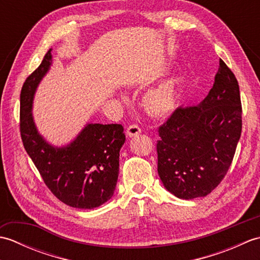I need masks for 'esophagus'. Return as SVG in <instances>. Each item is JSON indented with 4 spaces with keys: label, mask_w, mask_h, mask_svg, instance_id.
Wrapping results in <instances>:
<instances>
[{
    "label": "esophagus",
    "mask_w": 260,
    "mask_h": 260,
    "mask_svg": "<svg viewBox=\"0 0 260 260\" xmlns=\"http://www.w3.org/2000/svg\"><path fill=\"white\" fill-rule=\"evenodd\" d=\"M141 128L139 125H129L128 127H127V131H126V134L128 137H134V136H137L139 134H141Z\"/></svg>",
    "instance_id": "obj_1"
}]
</instances>
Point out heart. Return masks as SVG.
Here are the masks:
<instances>
[{"label": "heart", "instance_id": "heart-1", "mask_svg": "<svg viewBox=\"0 0 260 260\" xmlns=\"http://www.w3.org/2000/svg\"><path fill=\"white\" fill-rule=\"evenodd\" d=\"M178 80L172 78L162 82L147 92L145 102L150 112L154 115H164L171 112L176 104Z\"/></svg>", "mask_w": 260, "mask_h": 260}]
</instances>
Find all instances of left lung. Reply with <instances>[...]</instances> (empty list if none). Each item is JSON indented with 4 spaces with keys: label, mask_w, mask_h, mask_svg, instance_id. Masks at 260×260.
<instances>
[{
    "label": "left lung",
    "mask_w": 260,
    "mask_h": 260,
    "mask_svg": "<svg viewBox=\"0 0 260 260\" xmlns=\"http://www.w3.org/2000/svg\"><path fill=\"white\" fill-rule=\"evenodd\" d=\"M239 85L221 59L203 101L179 107L158 127L157 172L169 192L185 200L206 197L227 174L241 135Z\"/></svg>",
    "instance_id": "left-lung-1"
}]
</instances>
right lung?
<instances>
[{"label":"right lung","mask_w":260,"mask_h":260,"mask_svg":"<svg viewBox=\"0 0 260 260\" xmlns=\"http://www.w3.org/2000/svg\"><path fill=\"white\" fill-rule=\"evenodd\" d=\"M51 63L50 49L22 86L21 139L46 185L60 201L78 209L97 208L114 194L124 128L120 124H87L70 144H49L39 134L31 112L37 88Z\"/></svg>","instance_id":"obj_1"}]
</instances>
